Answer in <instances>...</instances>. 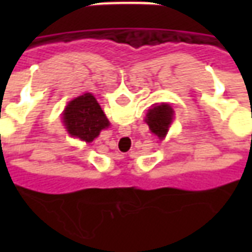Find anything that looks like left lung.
I'll use <instances>...</instances> for the list:
<instances>
[{"label": "left lung", "instance_id": "left-lung-1", "mask_svg": "<svg viewBox=\"0 0 252 252\" xmlns=\"http://www.w3.org/2000/svg\"><path fill=\"white\" fill-rule=\"evenodd\" d=\"M173 115H174V110L171 109V106L167 104H162L148 110L146 121L151 132L160 139H163L167 133L170 123L173 120Z\"/></svg>", "mask_w": 252, "mask_h": 252}]
</instances>
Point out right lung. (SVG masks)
<instances>
[{
    "instance_id": "right-lung-1",
    "label": "right lung",
    "mask_w": 252,
    "mask_h": 252,
    "mask_svg": "<svg viewBox=\"0 0 252 252\" xmlns=\"http://www.w3.org/2000/svg\"><path fill=\"white\" fill-rule=\"evenodd\" d=\"M63 123L71 136L79 137L86 143L93 142L99 132L109 126L97 99L89 93L74 98L67 105Z\"/></svg>"
}]
</instances>
